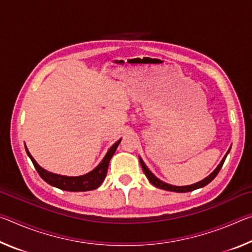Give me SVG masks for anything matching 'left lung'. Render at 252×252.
Here are the masks:
<instances>
[{
	"instance_id": "8db88e82",
	"label": "left lung",
	"mask_w": 252,
	"mask_h": 252,
	"mask_svg": "<svg viewBox=\"0 0 252 252\" xmlns=\"http://www.w3.org/2000/svg\"><path fill=\"white\" fill-rule=\"evenodd\" d=\"M229 153V151L227 152V155ZM227 155L224 156V158L222 159V161L220 162V164L218 167L216 168L215 171H213L210 176L207 177L206 179H203V180L199 181L197 183H194V185H191V186H185V187H177V186H172V185H168V183H165L163 181H161L158 179L157 177L153 176V173H151L150 170L147 168V165L144 164V162L142 161L141 158H139L140 159V163H141V167L143 169V172L146 174V177L149 179V181H150L153 186L157 187V188H160V189H163V190H167V191H173V192H189V191H193L195 189H199V188H202L204 186H207L208 183H210L213 179L217 177V174L219 173L220 169L222 168L223 165V162L225 160V158H227Z\"/></svg>"
}]
</instances>
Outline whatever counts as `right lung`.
<instances>
[{
	"label": "right lung",
	"mask_w": 252,
	"mask_h": 252,
	"mask_svg": "<svg viewBox=\"0 0 252 252\" xmlns=\"http://www.w3.org/2000/svg\"><path fill=\"white\" fill-rule=\"evenodd\" d=\"M120 142L121 140H119L118 142L114 143L113 146L110 148V150L103 158V160L101 161V163L97 165L94 170H92L91 172L80 177H64V176H59V174H54V173L45 171L44 169H42L40 165L36 163L35 160L33 159V157L30 155L27 147H25V150H27L28 156L33 162V165L34 168L36 169L37 173L40 174V177L43 179L46 183H49V185L53 187H57L61 190L72 191V192H79V191L94 190L101 186L102 181L104 180V178L106 176V172H108L109 162L111 160V158H112V156L114 155V152H116L119 143Z\"/></svg>",
	"instance_id": "1"
}]
</instances>
